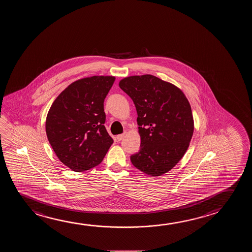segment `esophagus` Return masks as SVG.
Here are the masks:
<instances>
[{
  "instance_id": "esophagus-1",
  "label": "esophagus",
  "mask_w": 252,
  "mask_h": 252,
  "mask_svg": "<svg viewBox=\"0 0 252 252\" xmlns=\"http://www.w3.org/2000/svg\"><path fill=\"white\" fill-rule=\"evenodd\" d=\"M125 137V133L123 134H120V135H117L116 139L118 141H121V139H123Z\"/></svg>"
}]
</instances>
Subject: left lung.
<instances>
[{
	"label": "left lung",
	"mask_w": 252,
	"mask_h": 252,
	"mask_svg": "<svg viewBox=\"0 0 252 252\" xmlns=\"http://www.w3.org/2000/svg\"><path fill=\"white\" fill-rule=\"evenodd\" d=\"M120 88L130 96L138 113L139 153L131 164L151 177L172 170L190 146L194 131L191 108L180 88L151 74L126 77Z\"/></svg>",
	"instance_id": "1"
}]
</instances>
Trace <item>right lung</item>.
<instances>
[{
  "label": "right lung",
  "mask_w": 252,
  "mask_h": 252,
  "mask_svg": "<svg viewBox=\"0 0 252 252\" xmlns=\"http://www.w3.org/2000/svg\"><path fill=\"white\" fill-rule=\"evenodd\" d=\"M114 76H91L74 81L57 96L46 120V133L56 156L73 172L102 162L113 140L104 123V100Z\"/></svg>",
  "instance_id": "add662e5"
}]
</instances>
